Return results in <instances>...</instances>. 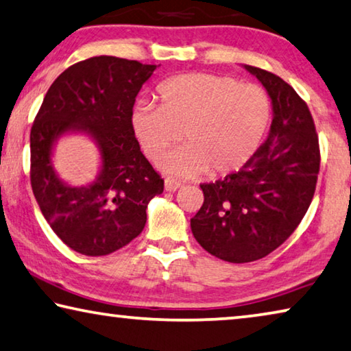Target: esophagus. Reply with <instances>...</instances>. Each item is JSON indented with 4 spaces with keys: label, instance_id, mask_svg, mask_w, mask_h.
I'll use <instances>...</instances> for the list:
<instances>
[{
    "label": "esophagus",
    "instance_id": "esophagus-1",
    "mask_svg": "<svg viewBox=\"0 0 351 351\" xmlns=\"http://www.w3.org/2000/svg\"><path fill=\"white\" fill-rule=\"evenodd\" d=\"M180 187H181V182L178 181V180H175V178H171V176L165 178V191L175 192L176 189H180Z\"/></svg>",
    "mask_w": 351,
    "mask_h": 351
}]
</instances>
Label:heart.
<instances>
[{
	"label": "heart",
	"instance_id": "1",
	"mask_svg": "<svg viewBox=\"0 0 351 351\" xmlns=\"http://www.w3.org/2000/svg\"><path fill=\"white\" fill-rule=\"evenodd\" d=\"M159 106L141 103L130 115L131 132L153 162L184 136L187 145L169 156L171 173L220 176L242 169L263 143L274 103L263 86L228 75L182 73L156 88Z\"/></svg>",
	"mask_w": 351,
	"mask_h": 351
}]
</instances>
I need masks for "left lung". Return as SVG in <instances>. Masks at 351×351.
Masks as SVG:
<instances>
[{
    "mask_svg": "<svg viewBox=\"0 0 351 351\" xmlns=\"http://www.w3.org/2000/svg\"><path fill=\"white\" fill-rule=\"evenodd\" d=\"M270 93V134L248 162L223 180L199 184L203 206L191 219L193 237L228 263H252L297 230L314 198L320 147L304 99L271 71L247 65Z\"/></svg>",
    "mask_w": 351,
    "mask_h": 351,
    "instance_id": "8db88e82",
    "label": "left lung"
}]
</instances>
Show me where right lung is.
<instances>
[{
  "mask_svg": "<svg viewBox=\"0 0 351 351\" xmlns=\"http://www.w3.org/2000/svg\"><path fill=\"white\" fill-rule=\"evenodd\" d=\"M154 70L114 56L81 60L58 76L36 115L32 193L51 230L77 253L104 256L128 245L147 223L148 202L164 191L130 126L137 93ZM70 129L88 132L102 148V175L87 188L66 186L51 167L52 142Z\"/></svg>",
  "mask_w": 351,
  "mask_h": 351,
  "instance_id": "right-lung-1",
  "label": "right lung"
}]
</instances>
